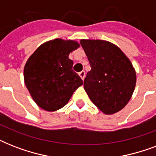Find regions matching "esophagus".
<instances>
[{"mask_svg":"<svg viewBox=\"0 0 156 156\" xmlns=\"http://www.w3.org/2000/svg\"><path fill=\"white\" fill-rule=\"evenodd\" d=\"M85 71H81L80 73H79V76H80V78L83 79V80H84V78H85Z\"/></svg>","mask_w":156,"mask_h":156,"instance_id":"34e87169","label":"esophagus"}]
</instances>
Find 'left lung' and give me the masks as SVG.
I'll return each mask as SVG.
<instances>
[{
  "label": "left lung",
  "instance_id": "left-lung-1",
  "mask_svg": "<svg viewBox=\"0 0 156 156\" xmlns=\"http://www.w3.org/2000/svg\"><path fill=\"white\" fill-rule=\"evenodd\" d=\"M91 67L84 79V89L104 114L124 108L136 86V72L130 60L116 44L103 40H81Z\"/></svg>",
  "mask_w": 156,
  "mask_h": 156
}]
</instances>
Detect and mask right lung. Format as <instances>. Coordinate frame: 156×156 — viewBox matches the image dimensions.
Masks as SVG:
<instances>
[{
    "mask_svg": "<svg viewBox=\"0 0 156 156\" xmlns=\"http://www.w3.org/2000/svg\"><path fill=\"white\" fill-rule=\"evenodd\" d=\"M80 44L75 40L55 39L44 43L28 58L24 83L35 104L48 112L63 108L83 84L73 72L69 55Z\"/></svg>",
    "mask_w": 156,
    "mask_h": 156,
    "instance_id": "obj_1",
    "label": "right lung"
}]
</instances>
